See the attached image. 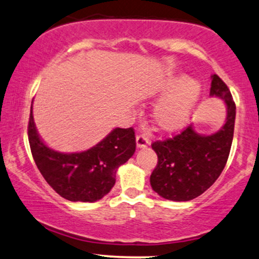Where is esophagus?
<instances>
[{"label":"esophagus","instance_id":"34e87169","mask_svg":"<svg viewBox=\"0 0 259 259\" xmlns=\"http://www.w3.org/2000/svg\"><path fill=\"white\" fill-rule=\"evenodd\" d=\"M136 145L139 148H145L149 145V136L147 134H139L136 136Z\"/></svg>","mask_w":259,"mask_h":259}]
</instances>
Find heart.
Masks as SVG:
<instances>
[{
  "mask_svg": "<svg viewBox=\"0 0 259 259\" xmlns=\"http://www.w3.org/2000/svg\"><path fill=\"white\" fill-rule=\"evenodd\" d=\"M160 92L166 98L155 107L154 121L163 132H176L191 116L200 95V85L185 76H174L161 84Z\"/></svg>",
  "mask_w": 259,
  "mask_h": 259,
  "instance_id": "1",
  "label": "heart"
}]
</instances>
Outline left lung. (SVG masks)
Masks as SVG:
<instances>
[{"instance_id": "left-lung-1", "label": "left lung", "mask_w": 259, "mask_h": 259, "mask_svg": "<svg viewBox=\"0 0 259 259\" xmlns=\"http://www.w3.org/2000/svg\"><path fill=\"white\" fill-rule=\"evenodd\" d=\"M211 96L227 105L226 124L212 135H199L192 125L164 141L152 143L158 163L151 175L155 193L167 200L188 201L199 197L219 179L228 160L235 124V102L227 84L212 76Z\"/></svg>"}]
</instances>
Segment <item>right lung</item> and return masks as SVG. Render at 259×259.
Here are the masks:
<instances>
[{"label": "right lung", "instance_id": "1", "mask_svg": "<svg viewBox=\"0 0 259 259\" xmlns=\"http://www.w3.org/2000/svg\"><path fill=\"white\" fill-rule=\"evenodd\" d=\"M27 135L31 153L49 186L70 201L94 202L116 183L117 169L136 148L133 127H116L98 145L79 153H60L47 147L37 134L31 106Z\"/></svg>", "mask_w": 259, "mask_h": 259}]
</instances>
